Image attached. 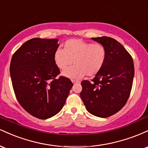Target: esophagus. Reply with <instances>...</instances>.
Here are the masks:
<instances>
[{
	"label": "esophagus",
	"instance_id": "34e87169",
	"mask_svg": "<svg viewBox=\"0 0 148 148\" xmlns=\"http://www.w3.org/2000/svg\"><path fill=\"white\" fill-rule=\"evenodd\" d=\"M72 82L74 84H79V83H80V81H76V80H72Z\"/></svg>",
	"mask_w": 148,
	"mask_h": 148
}]
</instances>
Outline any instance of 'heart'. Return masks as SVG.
Returning a JSON list of instances; mask_svg holds the SVG:
<instances>
[{"instance_id": "obj_1", "label": "heart", "mask_w": 148, "mask_h": 148, "mask_svg": "<svg viewBox=\"0 0 148 148\" xmlns=\"http://www.w3.org/2000/svg\"><path fill=\"white\" fill-rule=\"evenodd\" d=\"M107 51L101 44H93L81 39H72L64 42L63 49L58 48L53 54V61L62 74L69 79H81L87 74L92 77L102 69L106 60Z\"/></svg>"}]
</instances>
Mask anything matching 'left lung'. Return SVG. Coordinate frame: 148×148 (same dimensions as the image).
I'll use <instances>...</instances> for the list:
<instances>
[{"label":"left lung","instance_id":"obj_1","mask_svg":"<svg viewBox=\"0 0 148 148\" xmlns=\"http://www.w3.org/2000/svg\"><path fill=\"white\" fill-rule=\"evenodd\" d=\"M91 39L106 47V60L91 82H81L80 96L90 113L107 118L122 109L128 100L134 76L133 59L115 39L106 36Z\"/></svg>","mask_w":148,"mask_h":148}]
</instances>
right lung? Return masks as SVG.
<instances>
[{
	"mask_svg": "<svg viewBox=\"0 0 148 148\" xmlns=\"http://www.w3.org/2000/svg\"><path fill=\"white\" fill-rule=\"evenodd\" d=\"M58 39L33 38L13 54L10 72L15 95L21 106L35 118L54 116L64 105L73 86L68 78L57 76L53 61Z\"/></svg>",
	"mask_w": 148,
	"mask_h": 148,
	"instance_id": "add662e5",
	"label": "right lung"
}]
</instances>
